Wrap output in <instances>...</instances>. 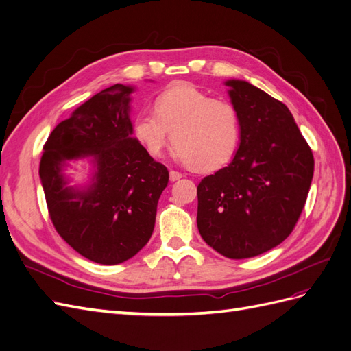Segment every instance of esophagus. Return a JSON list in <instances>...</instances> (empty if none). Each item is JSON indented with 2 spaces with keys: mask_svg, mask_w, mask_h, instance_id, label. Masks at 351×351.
<instances>
[{
  "mask_svg": "<svg viewBox=\"0 0 351 351\" xmlns=\"http://www.w3.org/2000/svg\"><path fill=\"white\" fill-rule=\"evenodd\" d=\"M182 177H183V174L178 173V171H174V169L169 171V180H171V182H177V180H180Z\"/></svg>",
  "mask_w": 351,
  "mask_h": 351,
  "instance_id": "1",
  "label": "esophagus"
}]
</instances>
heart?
Wrapping results in <instances>:
<instances>
[{"label": "heart", "instance_id": "1", "mask_svg": "<svg viewBox=\"0 0 351 351\" xmlns=\"http://www.w3.org/2000/svg\"><path fill=\"white\" fill-rule=\"evenodd\" d=\"M133 133L149 155L161 156L173 142L190 168L209 173L227 165L236 155L240 119L230 102L214 99L190 83H180L159 95L155 114L134 117Z\"/></svg>", "mask_w": 351, "mask_h": 351}]
</instances>
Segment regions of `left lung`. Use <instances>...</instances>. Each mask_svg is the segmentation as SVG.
<instances>
[{
	"label": "left lung",
	"instance_id": "left-lung-1",
	"mask_svg": "<svg viewBox=\"0 0 351 351\" xmlns=\"http://www.w3.org/2000/svg\"><path fill=\"white\" fill-rule=\"evenodd\" d=\"M240 146L228 167L197 186V228L230 259L267 252L291 234L313 177V154L290 110L243 80H228Z\"/></svg>",
	"mask_w": 351,
	"mask_h": 351
}]
</instances>
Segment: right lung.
<instances>
[{"label": "right lung", "instance_id": "add662e5", "mask_svg": "<svg viewBox=\"0 0 351 351\" xmlns=\"http://www.w3.org/2000/svg\"><path fill=\"white\" fill-rule=\"evenodd\" d=\"M132 88L117 83L82 104L51 132L39 176L58 234L86 259L117 265L149 241L168 169L133 139ZM93 156L94 184L84 193L65 187L66 160Z\"/></svg>", "mask_w": 351, "mask_h": 351}]
</instances>
